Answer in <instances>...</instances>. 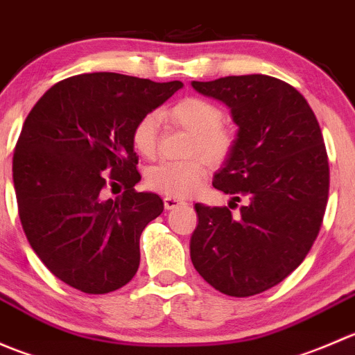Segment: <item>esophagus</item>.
I'll list each match as a JSON object with an SVG mask.
<instances>
[{
	"label": "esophagus",
	"instance_id": "obj_1",
	"mask_svg": "<svg viewBox=\"0 0 355 355\" xmlns=\"http://www.w3.org/2000/svg\"><path fill=\"white\" fill-rule=\"evenodd\" d=\"M163 202H164V207H166V209H175V207H178V206H184L185 200L184 199H177V198H170V196H166V198L163 199Z\"/></svg>",
	"mask_w": 355,
	"mask_h": 355
}]
</instances>
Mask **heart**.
Masks as SVG:
<instances>
[{"label":"heart","mask_w":355,"mask_h":355,"mask_svg":"<svg viewBox=\"0 0 355 355\" xmlns=\"http://www.w3.org/2000/svg\"><path fill=\"white\" fill-rule=\"evenodd\" d=\"M161 116L171 123L191 132L187 155L194 157L185 161H163L146 171V184L153 191L170 198H187L202 185L207 173L205 157L211 164H221L228 159L235 148V130L223 123V110L216 103L199 96H187L170 108L161 111ZM159 118L148 113L135 121L132 128V146L144 157H153L157 149ZM202 154L205 157H196Z\"/></svg>","instance_id":"b5f03b06"}]
</instances>
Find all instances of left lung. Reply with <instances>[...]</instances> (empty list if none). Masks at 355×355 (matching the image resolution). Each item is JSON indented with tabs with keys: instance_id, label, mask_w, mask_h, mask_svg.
I'll return each instance as SVG.
<instances>
[{
	"instance_id": "left-lung-1",
	"label": "left lung",
	"mask_w": 355,
	"mask_h": 355,
	"mask_svg": "<svg viewBox=\"0 0 355 355\" xmlns=\"http://www.w3.org/2000/svg\"><path fill=\"white\" fill-rule=\"evenodd\" d=\"M192 87L232 110L239 139L213 187L245 199L239 216L196 204L192 264L225 295H256L285 280L320 234L330 191L323 134L306 98L280 78L234 75Z\"/></svg>"
}]
</instances>
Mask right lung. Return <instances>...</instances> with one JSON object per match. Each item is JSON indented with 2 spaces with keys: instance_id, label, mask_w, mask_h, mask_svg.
I'll use <instances>...</instances> for the list:
<instances>
[{
  "instance_id": "1",
  "label": "right lung",
  "mask_w": 355,
  "mask_h": 355,
  "mask_svg": "<svg viewBox=\"0 0 355 355\" xmlns=\"http://www.w3.org/2000/svg\"><path fill=\"white\" fill-rule=\"evenodd\" d=\"M180 80L130 75H73L53 85L24 121L13 153L19 216L49 271L85 293L121 288L137 273L142 230L163 200L137 192L135 121L163 105ZM125 192L106 200L104 191Z\"/></svg>"
}]
</instances>
